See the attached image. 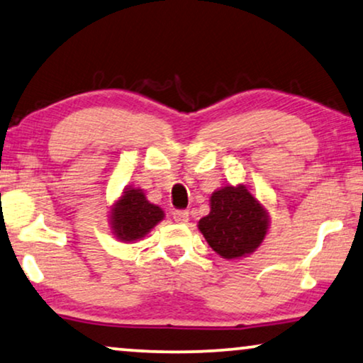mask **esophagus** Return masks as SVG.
I'll list each match as a JSON object with an SVG mask.
<instances>
[{"instance_id": "esophagus-1", "label": "esophagus", "mask_w": 363, "mask_h": 363, "mask_svg": "<svg viewBox=\"0 0 363 363\" xmlns=\"http://www.w3.org/2000/svg\"><path fill=\"white\" fill-rule=\"evenodd\" d=\"M172 218H174V222H177V223H186V222H189V212L187 211H174V213H172Z\"/></svg>"}]
</instances>
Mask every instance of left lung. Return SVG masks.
Masks as SVG:
<instances>
[{
	"mask_svg": "<svg viewBox=\"0 0 363 363\" xmlns=\"http://www.w3.org/2000/svg\"><path fill=\"white\" fill-rule=\"evenodd\" d=\"M269 216L243 184L225 186L211 196V212L199 230L213 252L225 259L253 253L267 237Z\"/></svg>",
	"mask_w": 363,
	"mask_h": 363,
	"instance_id": "8db88e82",
	"label": "left lung"
}]
</instances>
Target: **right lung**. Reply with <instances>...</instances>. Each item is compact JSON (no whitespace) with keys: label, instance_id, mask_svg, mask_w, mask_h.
<instances>
[{"label":"right lung","instance_id":"add662e5","mask_svg":"<svg viewBox=\"0 0 363 363\" xmlns=\"http://www.w3.org/2000/svg\"><path fill=\"white\" fill-rule=\"evenodd\" d=\"M162 218V208L147 201L141 189L128 187L111 207V233L121 242H136Z\"/></svg>","mask_w":363,"mask_h":363}]
</instances>
